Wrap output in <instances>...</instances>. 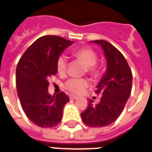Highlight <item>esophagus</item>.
Masks as SVG:
<instances>
[{
	"label": "esophagus",
	"mask_w": 152,
	"mask_h": 152,
	"mask_svg": "<svg viewBox=\"0 0 152 152\" xmlns=\"http://www.w3.org/2000/svg\"><path fill=\"white\" fill-rule=\"evenodd\" d=\"M71 99H76L77 98V96H70V97H69Z\"/></svg>",
	"instance_id": "34e87169"
}]
</instances>
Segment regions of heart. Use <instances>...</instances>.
<instances>
[{
  "mask_svg": "<svg viewBox=\"0 0 152 152\" xmlns=\"http://www.w3.org/2000/svg\"><path fill=\"white\" fill-rule=\"evenodd\" d=\"M74 56L83 61L87 66V72L93 77L99 75V69L96 66L98 60L96 53L88 48H82L74 52ZM56 70L60 75H64L67 68V60L65 56H60L56 60ZM88 87V81L85 78H70L64 83V88L69 92L78 95Z\"/></svg>",
  "mask_w": 152,
  "mask_h": 152,
  "instance_id": "obj_1",
  "label": "heart"
}]
</instances>
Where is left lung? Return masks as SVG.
<instances>
[{
    "instance_id": "8db88e82",
    "label": "left lung",
    "mask_w": 152,
    "mask_h": 152,
    "mask_svg": "<svg viewBox=\"0 0 152 152\" xmlns=\"http://www.w3.org/2000/svg\"><path fill=\"white\" fill-rule=\"evenodd\" d=\"M100 45L107 61V69L95 91L100 94L99 104L91 99L81 113L82 120L91 127L110 125L119 117L129 99L132 87V72L122 53L106 40H94Z\"/></svg>"
}]
</instances>
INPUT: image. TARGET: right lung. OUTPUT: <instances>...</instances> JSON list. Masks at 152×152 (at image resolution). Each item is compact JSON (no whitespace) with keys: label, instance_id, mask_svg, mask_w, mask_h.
Returning a JSON list of instances; mask_svg holds the SVG:
<instances>
[{"label":"right lung","instance_id":"obj_1","mask_svg":"<svg viewBox=\"0 0 152 152\" xmlns=\"http://www.w3.org/2000/svg\"><path fill=\"white\" fill-rule=\"evenodd\" d=\"M73 41L44 35L33 43L20 58L16 68V87L21 106L31 121L43 128H51L61 121L63 108L69 101L61 91L48 92V78L56 74V60Z\"/></svg>","mask_w":152,"mask_h":152}]
</instances>
